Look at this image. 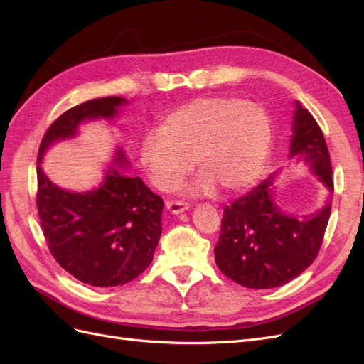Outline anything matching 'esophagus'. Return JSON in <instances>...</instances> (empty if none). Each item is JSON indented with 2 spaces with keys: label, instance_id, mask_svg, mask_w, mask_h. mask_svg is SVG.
Listing matches in <instances>:
<instances>
[{
  "label": "esophagus",
  "instance_id": "esophagus-1",
  "mask_svg": "<svg viewBox=\"0 0 364 364\" xmlns=\"http://www.w3.org/2000/svg\"><path fill=\"white\" fill-rule=\"evenodd\" d=\"M166 210L171 213V215H181V213L187 211L188 205L183 202H174V200H168L166 202Z\"/></svg>",
  "mask_w": 364,
  "mask_h": 364
}]
</instances>
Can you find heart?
I'll return each instance as SVG.
<instances>
[{
	"label": "heart",
	"mask_w": 364,
	"mask_h": 364,
	"mask_svg": "<svg viewBox=\"0 0 364 364\" xmlns=\"http://www.w3.org/2000/svg\"><path fill=\"white\" fill-rule=\"evenodd\" d=\"M272 145V123L262 106L233 97L196 99L148 129L140 161L157 188L171 191L194 164L202 171L191 193L220 187L236 193L258 177Z\"/></svg>",
	"instance_id": "heart-1"
}]
</instances>
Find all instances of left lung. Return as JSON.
<instances>
[{"label":"left lung","mask_w":364,"mask_h":364,"mask_svg":"<svg viewBox=\"0 0 364 364\" xmlns=\"http://www.w3.org/2000/svg\"><path fill=\"white\" fill-rule=\"evenodd\" d=\"M289 159L306 165L327 188L324 205L309 215L286 213L277 202L278 173L225 207L215 259L219 270L249 289L287 284L316 258L329 223L333 181L329 149L314 115L295 100Z\"/></svg>","instance_id":"8db88e82"}]
</instances>
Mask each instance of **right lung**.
I'll use <instances>...</instances> for the list:
<instances>
[{"label":"right lung","mask_w":364,"mask_h":364,"mask_svg":"<svg viewBox=\"0 0 364 364\" xmlns=\"http://www.w3.org/2000/svg\"><path fill=\"white\" fill-rule=\"evenodd\" d=\"M123 97H103L74 106L44 134L37 165V207L50 253L68 273L94 287L123 286L153 261L162 235L164 200L140 177L125 174L131 162L115 148L102 182L87 191L58 187L41 162L58 141L73 140L80 127L105 120L114 125Z\"/></svg>","instance_id":"1"}]
</instances>
